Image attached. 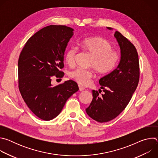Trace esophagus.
<instances>
[{
  "label": "esophagus",
  "instance_id": "obj_1",
  "mask_svg": "<svg viewBox=\"0 0 158 158\" xmlns=\"http://www.w3.org/2000/svg\"><path fill=\"white\" fill-rule=\"evenodd\" d=\"M79 91H84V90L85 89V88L83 86L81 85H79Z\"/></svg>",
  "mask_w": 158,
  "mask_h": 158
}]
</instances>
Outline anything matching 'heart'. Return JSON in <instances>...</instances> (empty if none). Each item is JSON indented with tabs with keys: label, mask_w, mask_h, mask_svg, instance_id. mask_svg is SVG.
<instances>
[{
	"label": "heart",
	"mask_w": 158,
	"mask_h": 158,
	"mask_svg": "<svg viewBox=\"0 0 158 158\" xmlns=\"http://www.w3.org/2000/svg\"><path fill=\"white\" fill-rule=\"evenodd\" d=\"M81 47L85 52L92 57L90 66L101 75L107 74L113 71L117 66L119 56L112 50L109 41L102 37H94L84 39L81 42ZM77 52V48L71 46L67 49L64 60L69 66H73ZM69 77L81 85H87L94 76L91 70L78 68L69 74Z\"/></svg>",
	"instance_id": "obj_1"
}]
</instances>
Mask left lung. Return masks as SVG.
<instances>
[{
	"instance_id": "obj_1",
	"label": "left lung",
	"mask_w": 158,
	"mask_h": 158,
	"mask_svg": "<svg viewBox=\"0 0 158 158\" xmlns=\"http://www.w3.org/2000/svg\"><path fill=\"white\" fill-rule=\"evenodd\" d=\"M109 30L112 29L107 27ZM121 49L120 62L113 71L99 81L102 91L93 90V99L86 108L87 115L99 123L116 118L126 108L139 80L138 54L134 45L119 32L114 34Z\"/></svg>"
}]
</instances>
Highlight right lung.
Here are the masks:
<instances>
[{
  "label": "right lung",
  "instance_id": "obj_1",
  "mask_svg": "<svg viewBox=\"0 0 158 158\" xmlns=\"http://www.w3.org/2000/svg\"><path fill=\"white\" fill-rule=\"evenodd\" d=\"M74 29L51 25L34 34L26 43L18 60L19 89L33 113L50 121L61 112L67 100L79 90L72 80L53 86L52 78H61L64 56Z\"/></svg>",
  "mask_w": 158,
  "mask_h": 158
}]
</instances>
